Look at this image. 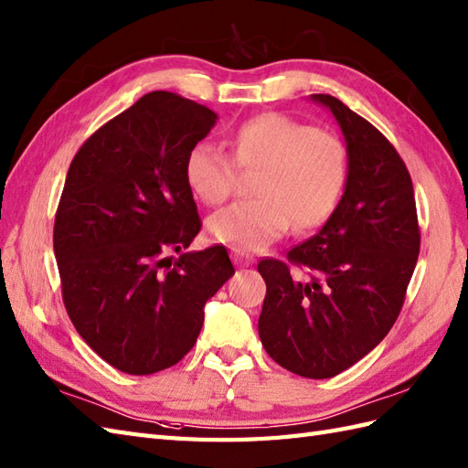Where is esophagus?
Here are the masks:
<instances>
[{"instance_id": "34e87169", "label": "esophagus", "mask_w": 468, "mask_h": 468, "mask_svg": "<svg viewBox=\"0 0 468 468\" xmlns=\"http://www.w3.org/2000/svg\"><path fill=\"white\" fill-rule=\"evenodd\" d=\"M233 259H235V263L239 265V267H245V265H249L251 263V259H249L243 251H239V249H233Z\"/></svg>"}]
</instances>
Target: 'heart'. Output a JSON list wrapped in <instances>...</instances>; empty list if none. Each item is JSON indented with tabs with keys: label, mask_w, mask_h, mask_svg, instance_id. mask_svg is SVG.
<instances>
[{
	"label": "heart",
	"mask_w": 468,
	"mask_h": 468,
	"mask_svg": "<svg viewBox=\"0 0 468 468\" xmlns=\"http://www.w3.org/2000/svg\"><path fill=\"white\" fill-rule=\"evenodd\" d=\"M231 156L211 141L195 144L185 157V181L205 205L231 197L239 171L255 173L251 201H239L209 217L207 231L239 251H259L292 225L299 231L327 221L346 179V149L335 133L283 113H261L229 137Z\"/></svg>",
	"instance_id": "heart-1"
}]
</instances>
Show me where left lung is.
<instances>
[{
	"label": "left lung",
	"mask_w": 468,
	"mask_h": 468,
	"mask_svg": "<svg viewBox=\"0 0 468 468\" xmlns=\"http://www.w3.org/2000/svg\"><path fill=\"white\" fill-rule=\"evenodd\" d=\"M346 141L345 193L323 229L287 261H259L267 295L259 317L265 351L287 371L331 378L371 353L403 309L420 231L405 161L390 141L327 93Z\"/></svg>",
	"instance_id": "8db88e82"
}]
</instances>
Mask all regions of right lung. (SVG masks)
<instances>
[{"label":"right lung","instance_id":"add662e5","mask_svg":"<svg viewBox=\"0 0 468 468\" xmlns=\"http://www.w3.org/2000/svg\"><path fill=\"white\" fill-rule=\"evenodd\" d=\"M209 107L151 91L75 154L53 225L61 295L103 361L151 375L187 355L203 307L235 269L223 245L182 253L201 229L185 157L211 132Z\"/></svg>","mask_w":468,"mask_h":468}]
</instances>
